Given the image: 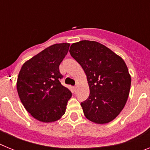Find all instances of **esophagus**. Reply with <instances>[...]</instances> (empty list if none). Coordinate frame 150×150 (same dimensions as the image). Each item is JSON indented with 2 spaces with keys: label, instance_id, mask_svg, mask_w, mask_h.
<instances>
[{
  "label": "esophagus",
  "instance_id": "1",
  "mask_svg": "<svg viewBox=\"0 0 150 150\" xmlns=\"http://www.w3.org/2000/svg\"><path fill=\"white\" fill-rule=\"evenodd\" d=\"M74 91H76V89H77V86H74Z\"/></svg>",
  "mask_w": 150,
  "mask_h": 150
}]
</instances>
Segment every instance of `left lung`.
I'll return each instance as SVG.
<instances>
[{
	"mask_svg": "<svg viewBox=\"0 0 150 150\" xmlns=\"http://www.w3.org/2000/svg\"><path fill=\"white\" fill-rule=\"evenodd\" d=\"M70 53L86 75L90 94L82 102L85 116L97 124L116 119L128 100L131 75L120 55L96 41L73 43Z\"/></svg>",
	"mask_w": 150,
	"mask_h": 150,
	"instance_id": "1",
	"label": "left lung"
}]
</instances>
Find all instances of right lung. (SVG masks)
<instances>
[{"instance_id":"obj_1","label":"right lung","mask_w":150,"mask_h":150,"mask_svg":"<svg viewBox=\"0 0 150 150\" xmlns=\"http://www.w3.org/2000/svg\"><path fill=\"white\" fill-rule=\"evenodd\" d=\"M70 43L52 45L23 64L17 79V91L24 107L37 120H59L66 110L71 91L60 83L59 65Z\"/></svg>"}]
</instances>
